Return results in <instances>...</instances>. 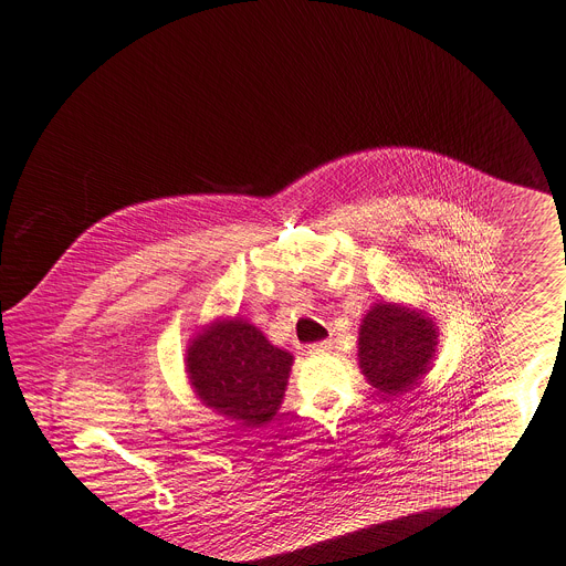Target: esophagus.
<instances>
[{
    "label": "esophagus",
    "mask_w": 566,
    "mask_h": 566,
    "mask_svg": "<svg viewBox=\"0 0 566 566\" xmlns=\"http://www.w3.org/2000/svg\"><path fill=\"white\" fill-rule=\"evenodd\" d=\"M332 350V344L329 342H318V344H312L310 346V355H325Z\"/></svg>",
    "instance_id": "obj_1"
}]
</instances>
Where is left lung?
Segmentation results:
<instances>
[{
  "mask_svg": "<svg viewBox=\"0 0 566 566\" xmlns=\"http://www.w3.org/2000/svg\"><path fill=\"white\" fill-rule=\"evenodd\" d=\"M439 350V325L419 307L375 303L361 318L357 361L366 382L385 396L417 389L432 370Z\"/></svg>",
  "mask_w": 566,
  "mask_h": 566,
  "instance_id": "1",
  "label": "left lung"
}]
</instances>
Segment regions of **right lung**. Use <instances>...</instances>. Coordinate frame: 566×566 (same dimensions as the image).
<instances>
[{"mask_svg": "<svg viewBox=\"0 0 566 566\" xmlns=\"http://www.w3.org/2000/svg\"><path fill=\"white\" fill-rule=\"evenodd\" d=\"M186 378L196 398L245 428L269 423L282 407L293 355L273 346L245 318H216L186 348Z\"/></svg>", "mask_w": 566, "mask_h": 566, "instance_id": "right-lung-1", "label": "right lung"}]
</instances>
